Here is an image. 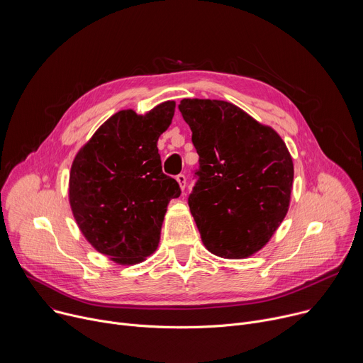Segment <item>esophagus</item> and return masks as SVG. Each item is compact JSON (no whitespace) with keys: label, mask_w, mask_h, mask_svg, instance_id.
<instances>
[{"label":"esophagus","mask_w":363,"mask_h":363,"mask_svg":"<svg viewBox=\"0 0 363 363\" xmlns=\"http://www.w3.org/2000/svg\"><path fill=\"white\" fill-rule=\"evenodd\" d=\"M177 181H178L181 189L184 191V189H185V185H186V177H185L184 174H179V175H177Z\"/></svg>","instance_id":"obj_1"}]
</instances>
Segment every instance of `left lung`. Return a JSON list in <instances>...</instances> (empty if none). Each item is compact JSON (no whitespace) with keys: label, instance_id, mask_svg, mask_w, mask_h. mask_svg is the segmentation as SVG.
Listing matches in <instances>:
<instances>
[{"label":"left lung","instance_id":"obj_1","mask_svg":"<svg viewBox=\"0 0 363 363\" xmlns=\"http://www.w3.org/2000/svg\"><path fill=\"white\" fill-rule=\"evenodd\" d=\"M178 108L199 157L188 205L202 242L216 255L245 258L272 238L287 214L290 152L274 129L233 103L182 99Z\"/></svg>","mask_w":363,"mask_h":363}]
</instances>
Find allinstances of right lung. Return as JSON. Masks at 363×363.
Instances as JSON below:
<instances>
[{
	"label": "right lung",
	"instance_id": "obj_1",
	"mask_svg": "<svg viewBox=\"0 0 363 363\" xmlns=\"http://www.w3.org/2000/svg\"><path fill=\"white\" fill-rule=\"evenodd\" d=\"M175 113L164 101L146 115L121 111L103 123L72 165L69 198L86 240L119 264L143 262L158 247L167 206L181 195L162 172L158 139Z\"/></svg>",
	"mask_w": 363,
	"mask_h": 363
}]
</instances>
